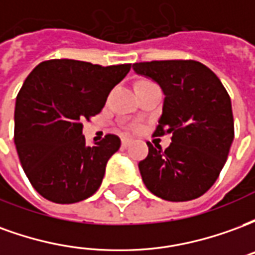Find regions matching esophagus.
<instances>
[{
    "instance_id": "34e87169",
    "label": "esophagus",
    "mask_w": 255,
    "mask_h": 255,
    "mask_svg": "<svg viewBox=\"0 0 255 255\" xmlns=\"http://www.w3.org/2000/svg\"><path fill=\"white\" fill-rule=\"evenodd\" d=\"M129 143H131V139H128V138H123L122 139L123 147H127V146H129Z\"/></svg>"
}]
</instances>
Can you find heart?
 I'll return each instance as SVG.
<instances>
[{
    "label": "heart",
    "mask_w": 255,
    "mask_h": 255,
    "mask_svg": "<svg viewBox=\"0 0 255 255\" xmlns=\"http://www.w3.org/2000/svg\"><path fill=\"white\" fill-rule=\"evenodd\" d=\"M132 128L133 129H138V127H136V126H132Z\"/></svg>",
    "instance_id": "heart-1"
}]
</instances>
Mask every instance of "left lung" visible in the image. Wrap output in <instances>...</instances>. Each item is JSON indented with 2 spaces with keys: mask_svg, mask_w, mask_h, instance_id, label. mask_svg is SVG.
<instances>
[{
  "mask_svg": "<svg viewBox=\"0 0 255 255\" xmlns=\"http://www.w3.org/2000/svg\"><path fill=\"white\" fill-rule=\"evenodd\" d=\"M165 94L154 135L171 133L162 150L147 142L149 154L139 162L144 186L165 201L201 197L217 180L234 140L231 98L216 73L194 60L135 63Z\"/></svg>",
  "mask_w": 255,
  "mask_h": 255,
  "instance_id": "obj_1",
  "label": "left lung"
}]
</instances>
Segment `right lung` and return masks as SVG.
<instances>
[{"instance_id": "1", "label": "right lung", "mask_w": 255, "mask_h": 255, "mask_svg": "<svg viewBox=\"0 0 255 255\" xmlns=\"http://www.w3.org/2000/svg\"><path fill=\"white\" fill-rule=\"evenodd\" d=\"M129 69L131 64L102 67L56 58L27 76L16 97L14 144L31 186L47 201L80 202L100 188L120 138L108 133L86 146L83 123L102 111Z\"/></svg>"}]
</instances>
